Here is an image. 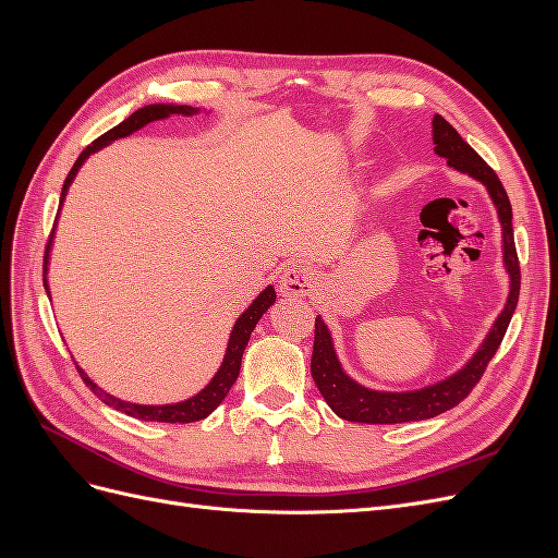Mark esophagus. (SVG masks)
Returning a JSON list of instances; mask_svg holds the SVG:
<instances>
[{"mask_svg":"<svg viewBox=\"0 0 558 558\" xmlns=\"http://www.w3.org/2000/svg\"><path fill=\"white\" fill-rule=\"evenodd\" d=\"M316 286V275L314 269L302 263V260H293L281 269V277H279V291L283 295H291V298H302V295H310Z\"/></svg>","mask_w":558,"mask_h":558,"instance_id":"1","label":"esophagus"}]
</instances>
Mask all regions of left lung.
Wrapping results in <instances>:
<instances>
[{"mask_svg": "<svg viewBox=\"0 0 558 558\" xmlns=\"http://www.w3.org/2000/svg\"><path fill=\"white\" fill-rule=\"evenodd\" d=\"M433 144L435 154L440 158H447V165L451 170L480 181L494 202L502 228V265L505 272L510 277L508 302H505L502 312L494 320V326L484 337L480 349L472 353V359L461 369H456L453 375L435 384L414 388V391H377V388H367L356 379H351L340 359H337L330 328L326 326L324 318L316 316L312 351L314 384L318 386L320 396H324L328 408L337 416L356 421V424H404V421L433 418L456 408L463 398L470 396L472 386L482 379L484 369L498 351L505 330H508L512 314L517 310L521 275L514 248L512 205L508 193H505L502 183L492 167L470 148L468 142H463L461 134L456 132L440 113L433 116Z\"/></svg>", "mask_w": 558, "mask_h": 558, "instance_id": "8db88e82", "label": "left lung"}]
</instances>
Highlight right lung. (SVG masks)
<instances>
[{
	"label": "right lung",
	"instance_id": "obj_1",
	"mask_svg": "<svg viewBox=\"0 0 558 558\" xmlns=\"http://www.w3.org/2000/svg\"><path fill=\"white\" fill-rule=\"evenodd\" d=\"M199 113V109L195 107H189V105H146L142 109L134 111L132 116H128L123 123H118L116 128H111L109 132H105L102 137L95 140L88 148H83V154L76 158L74 167L70 170V174H66L64 179V185H62V193H60V209H62V202L66 197V193H70V185L72 181L76 179L78 170L83 167V162H86L93 154H97V150H102L105 146H109L111 142L116 140H123V137H130L132 132L142 130L144 125L148 123H156V121H165V118L170 116H195ZM205 113H209L205 109ZM60 209H58V216H60ZM58 216H56V226H58ZM56 226H53V232H56ZM53 232H50V240H48V246H46V256H44V289H46V295L50 298V289H48V265H50V248H53ZM277 300V293L272 286H267V289L251 302V305L240 314V318L234 320V326L230 330V337H228V347H226V353H223V361H221V367L216 369V375L209 379V384L202 388V391H197L195 396L185 398V400H179V402H170V404H140V402H128V400H121L116 398L111 393H107L105 388H99L83 369L78 367L81 377L86 379V384L93 388L95 396L107 402L109 408L118 410V412H125L128 416H134V418H142V421H160V424H191V421H199V418H207L218 404H221L228 396V391L232 388V384L238 381L240 377V367H242V356H244V349L248 344V337L253 332V328H256V324L260 320V316L275 305Z\"/></svg>",
	"mask_w": 558,
	"mask_h": 558
}]
</instances>
